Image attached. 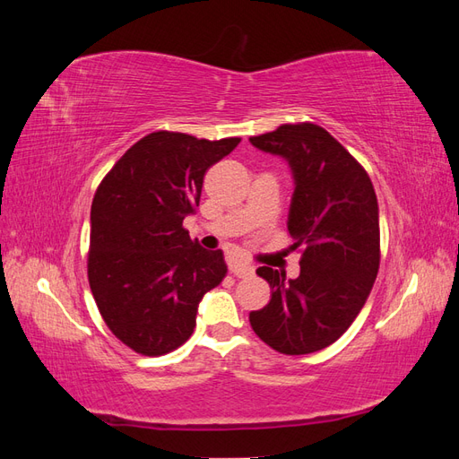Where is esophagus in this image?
Masks as SVG:
<instances>
[{
    "label": "esophagus",
    "mask_w": 459,
    "mask_h": 459,
    "mask_svg": "<svg viewBox=\"0 0 459 459\" xmlns=\"http://www.w3.org/2000/svg\"><path fill=\"white\" fill-rule=\"evenodd\" d=\"M230 270L233 275H238V277H251L255 273V268L247 262H235V264H231Z\"/></svg>",
    "instance_id": "obj_1"
}]
</instances>
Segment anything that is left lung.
<instances>
[{"mask_svg":"<svg viewBox=\"0 0 459 459\" xmlns=\"http://www.w3.org/2000/svg\"><path fill=\"white\" fill-rule=\"evenodd\" d=\"M293 174L287 230L302 247L300 273L256 270L272 299L248 316L256 335L281 354H310L352 325L379 272V206L368 172L335 137L310 122L251 137Z\"/></svg>","mask_w":459,"mask_h":459,"instance_id":"8db88e82","label":"left lung"}]
</instances>
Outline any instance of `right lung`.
I'll use <instances>...</instances> for the list:
<instances>
[{
    "label": "right lung",
    "mask_w": 459,
    "mask_h": 459,
    "mask_svg": "<svg viewBox=\"0 0 459 459\" xmlns=\"http://www.w3.org/2000/svg\"><path fill=\"white\" fill-rule=\"evenodd\" d=\"M239 142L152 132L97 187L90 287L105 324L132 351L160 356L182 346L199 302L226 277L224 253L191 241L184 218L199 206L204 172Z\"/></svg>",
    "instance_id": "obj_1"
}]
</instances>
